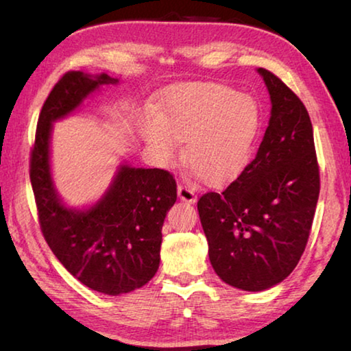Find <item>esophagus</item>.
<instances>
[{"instance_id":"obj_1","label":"esophagus","mask_w":351,"mask_h":351,"mask_svg":"<svg viewBox=\"0 0 351 351\" xmlns=\"http://www.w3.org/2000/svg\"><path fill=\"white\" fill-rule=\"evenodd\" d=\"M178 197H180L181 201H186V203H195L197 201L195 190L189 186H182V184L178 186Z\"/></svg>"}]
</instances>
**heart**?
I'll return each instance as SVG.
<instances>
[{
  "label": "heart",
  "instance_id": "obj_1",
  "mask_svg": "<svg viewBox=\"0 0 351 351\" xmlns=\"http://www.w3.org/2000/svg\"><path fill=\"white\" fill-rule=\"evenodd\" d=\"M260 110L247 94L221 83H184L165 94L158 119L144 136L162 165L176 161L186 141V162L204 184L218 186L239 176L251 159Z\"/></svg>",
  "mask_w": 351,
  "mask_h": 351
}]
</instances>
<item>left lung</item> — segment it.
Instances as JSON below:
<instances>
[{
	"label": "left lung",
	"instance_id": "8db88e82",
	"mask_svg": "<svg viewBox=\"0 0 351 351\" xmlns=\"http://www.w3.org/2000/svg\"><path fill=\"white\" fill-rule=\"evenodd\" d=\"M271 119L255 158L223 192L198 199L210 263L223 282L263 291L285 280L310 237L320 190L310 114L268 69Z\"/></svg>",
	"mask_w": 351,
	"mask_h": 351
}]
</instances>
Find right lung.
<instances>
[{
    "mask_svg": "<svg viewBox=\"0 0 351 351\" xmlns=\"http://www.w3.org/2000/svg\"><path fill=\"white\" fill-rule=\"evenodd\" d=\"M117 82L106 74H63L40 111L29 161L40 229L51 251L77 280L110 295L144 287L156 274L176 181L167 170L122 165L102 199L86 210L68 209L52 184L49 139L52 122L74 111L100 85Z\"/></svg>",
    "mask_w": 351,
    "mask_h": 351,
    "instance_id": "add662e5",
    "label": "right lung"
}]
</instances>
